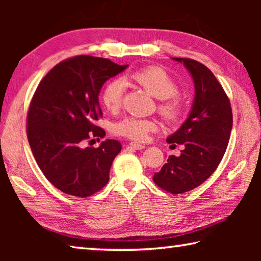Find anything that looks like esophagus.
Returning a JSON list of instances; mask_svg holds the SVG:
<instances>
[{"label":"esophagus","mask_w":261,"mask_h":261,"mask_svg":"<svg viewBox=\"0 0 261 261\" xmlns=\"http://www.w3.org/2000/svg\"><path fill=\"white\" fill-rule=\"evenodd\" d=\"M129 146L135 148V149H144L145 148V145L143 144H138V143H130Z\"/></svg>","instance_id":"1"}]
</instances>
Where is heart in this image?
I'll list each match as a JSON object with an SVG mask.
<instances>
[{"instance_id": "b5f03b06", "label": "heart", "mask_w": 261, "mask_h": 261, "mask_svg": "<svg viewBox=\"0 0 261 261\" xmlns=\"http://www.w3.org/2000/svg\"><path fill=\"white\" fill-rule=\"evenodd\" d=\"M132 81L145 88L154 98L160 99L159 113L168 123H176L182 118L184 114L183 102L177 95L178 86L170 74L165 69L155 65H149L136 70L131 73ZM124 85L120 79H112L101 92V101L108 110H116L122 103ZM159 129V123L149 118H140L135 116H126L123 120L115 123L113 131L118 136L126 138L143 141L147 138L151 132Z\"/></svg>"}]
</instances>
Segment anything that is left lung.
<instances>
[{
  "label": "left lung",
  "mask_w": 261,
  "mask_h": 261,
  "mask_svg": "<svg viewBox=\"0 0 261 261\" xmlns=\"http://www.w3.org/2000/svg\"><path fill=\"white\" fill-rule=\"evenodd\" d=\"M174 60L183 62L191 73L196 96L187 121L167 138V143L183 145L180 155L168 158L153 180L165 191L180 194L199 187L218 168L230 138L232 112L228 95L208 68L192 59Z\"/></svg>",
  "instance_id": "8db88e82"
}]
</instances>
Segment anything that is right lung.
Segmentation results:
<instances>
[{
  "label": "right lung",
  "instance_id": "right-lung-1",
  "mask_svg": "<svg viewBox=\"0 0 261 261\" xmlns=\"http://www.w3.org/2000/svg\"><path fill=\"white\" fill-rule=\"evenodd\" d=\"M126 67L78 55L60 62L39 83L30 102L26 134L39 168L62 192L86 198L108 183L121 143L107 139L96 148L83 147V143L103 138L105 130L95 124L102 117L100 90Z\"/></svg>",
  "mask_w": 261,
  "mask_h": 261
}]
</instances>
